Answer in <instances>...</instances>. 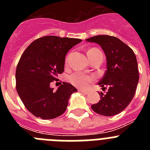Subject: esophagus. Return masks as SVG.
Instances as JSON below:
<instances>
[{
    "label": "esophagus",
    "mask_w": 150,
    "mask_h": 150,
    "mask_svg": "<svg viewBox=\"0 0 150 150\" xmlns=\"http://www.w3.org/2000/svg\"><path fill=\"white\" fill-rule=\"evenodd\" d=\"M79 91H80V92H82V93H83V94H86V95H87V94H88V91H87V90L79 89Z\"/></svg>",
    "instance_id": "1"
}]
</instances>
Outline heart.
<instances>
[{"label": "heart", "instance_id": "b5f03b06", "mask_svg": "<svg viewBox=\"0 0 150 150\" xmlns=\"http://www.w3.org/2000/svg\"><path fill=\"white\" fill-rule=\"evenodd\" d=\"M95 50H97V49H90L87 52V53L91 52ZM94 79H95V78L92 76L86 75V74L80 72H75L69 76V81L71 84H73L76 87H79V88H87L91 84V82L94 81Z\"/></svg>", "mask_w": 150, "mask_h": 150}]
</instances>
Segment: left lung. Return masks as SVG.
Instances as JSON below:
<instances>
[{
    "mask_svg": "<svg viewBox=\"0 0 150 150\" xmlns=\"http://www.w3.org/2000/svg\"><path fill=\"white\" fill-rule=\"evenodd\" d=\"M96 43L104 50L107 59V71L98 82L107 94L100 92V100L91 109L98 114L112 116L124 110L134 96L139 80L137 62L133 50L116 37L97 35L86 39Z\"/></svg>",
    "mask_w": 150,
    "mask_h": 150,
    "instance_id": "1",
    "label": "left lung"
}]
</instances>
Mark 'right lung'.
<instances>
[{"label": "right lung", "instance_id": "add662e5", "mask_svg": "<svg viewBox=\"0 0 150 150\" xmlns=\"http://www.w3.org/2000/svg\"><path fill=\"white\" fill-rule=\"evenodd\" d=\"M76 38L45 36L30 43L16 71V90L28 110L42 120H52L65 112L76 88L63 82L55 91L50 83L64 72L67 52L80 43Z\"/></svg>", "mask_w": 150, "mask_h": 150}]
</instances>
